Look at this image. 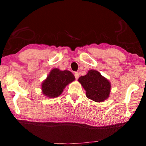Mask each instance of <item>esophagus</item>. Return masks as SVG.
<instances>
[{"instance_id":"34e87169","label":"esophagus","mask_w":146,"mask_h":146,"mask_svg":"<svg viewBox=\"0 0 146 146\" xmlns=\"http://www.w3.org/2000/svg\"><path fill=\"white\" fill-rule=\"evenodd\" d=\"M74 76H75V78L76 79V80L78 79V78H79V73L78 72H74Z\"/></svg>"}]
</instances>
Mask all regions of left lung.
<instances>
[{
    "label": "left lung",
    "mask_w": 146,
    "mask_h": 146,
    "mask_svg": "<svg viewBox=\"0 0 146 146\" xmlns=\"http://www.w3.org/2000/svg\"><path fill=\"white\" fill-rule=\"evenodd\" d=\"M78 81L86 91L88 98L100 102L108 98L110 84L99 72L94 70H90L86 75L80 77Z\"/></svg>",
    "instance_id": "left-lung-1"
}]
</instances>
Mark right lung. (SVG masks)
I'll return each mask as SVG.
<instances>
[{
    "instance_id": "add662e5",
    "label": "right lung",
    "mask_w": 146,
    "mask_h": 146,
    "mask_svg": "<svg viewBox=\"0 0 146 146\" xmlns=\"http://www.w3.org/2000/svg\"><path fill=\"white\" fill-rule=\"evenodd\" d=\"M74 79V76L71 72L53 69L42 84V92L48 98L58 97L62 92L66 86Z\"/></svg>"
}]
</instances>
